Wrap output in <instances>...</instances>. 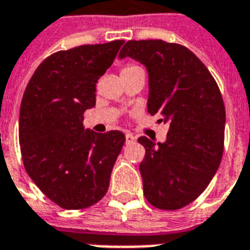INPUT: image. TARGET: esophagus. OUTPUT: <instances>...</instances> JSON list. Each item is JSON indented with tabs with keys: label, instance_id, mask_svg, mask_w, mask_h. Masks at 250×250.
I'll return each instance as SVG.
<instances>
[{
	"label": "esophagus",
	"instance_id": "obj_1",
	"mask_svg": "<svg viewBox=\"0 0 250 250\" xmlns=\"http://www.w3.org/2000/svg\"><path fill=\"white\" fill-rule=\"evenodd\" d=\"M135 139H136V137L133 136L131 132L125 133V143H127V144H129V143H133V141H135Z\"/></svg>",
	"mask_w": 250,
	"mask_h": 250
}]
</instances>
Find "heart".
<instances>
[{"instance_id": "1", "label": "heart", "mask_w": 250, "mask_h": 250, "mask_svg": "<svg viewBox=\"0 0 250 250\" xmlns=\"http://www.w3.org/2000/svg\"><path fill=\"white\" fill-rule=\"evenodd\" d=\"M136 67H137V66H133V64H127V66H125V67H123L122 72L129 71V70H133V68H136Z\"/></svg>"}]
</instances>
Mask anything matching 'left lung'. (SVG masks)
I'll return each mask as SVG.
<instances>
[{
  "mask_svg": "<svg viewBox=\"0 0 250 250\" xmlns=\"http://www.w3.org/2000/svg\"><path fill=\"white\" fill-rule=\"evenodd\" d=\"M148 68V111L168 125L167 140L145 148L144 196L161 210L182 209L209 186L225 148L226 109L217 82L189 49L164 40L127 41L119 58Z\"/></svg>",
  "mask_w": 250,
  "mask_h": 250,
  "instance_id": "obj_1",
  "label": "left lung"
}]
</instances>
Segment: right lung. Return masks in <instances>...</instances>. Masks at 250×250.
<instances>
[{"instance_id": "add662e5", "label": "right lung", "mask_w": 250, "mask_h": 250, "mask_svg": "<svg viewBox=\"0 0 250 250\" xmlns=\"http://www.w3.org/2000/svg\"><path fill=\"white\" fill-rule=\"evenodd\" d=\"M123 42L80 45L49 56L21 98L19 144L24 168L41 192L63 209L89 208L109 189L125 133L84 131L83 115L96 105V83Z\"/></svg>"}]
</instances>
